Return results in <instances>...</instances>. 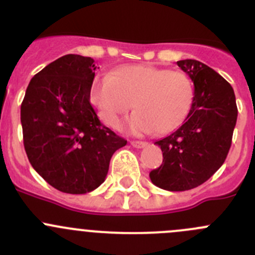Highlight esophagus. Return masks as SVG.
I'll return each mask as SVG.
<instances>
[{
    "label": "esophagus",
    "instance_id": "obj_1",
    "mask_svg": "<svg viewBox=\"0 0 255 255\" xmlns=\"http://www.w3.org/2000/svg\"><path fill=\"white\" fill-rule=\"evenodd\" d=\"M130 144H132V145L134 146V148H138V149L144 148V146L146 145V143L145 142H142V140H132V142H130Z\"/></svg>",
    "mask_w": 255,
    "mask_h": 255
}]
</instances>
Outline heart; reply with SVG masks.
<instances>
[{"label":"heart","instance_id":"1","mask_svg":"<svg viewBox=\"0 0 255 255\" xmlns=\"http://www.w3.org/2000/svg\"><path fill=\"white\" fill-rule=\"evenodd\" d=\"M195 89L181 71L149 65H125L113 75L96 78L90 87V101L105 125L116 127L132 107L135 112L120 125L134 135L176 130L189 116Z\"/></svg>","mask_w":255,"mask_h":255}]
</instances>
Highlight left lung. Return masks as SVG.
Segmentation results:
<instances>
[{
  "mask_svg": "<svg viewBox=\"0 0 255 255\" xmlns=\"http://www.w3.org/2000/svg\"><path fill=\"white\" fill-rule=\"evenodd\" d=\"M177 66L194 82V102L175 132L154 143L164 159L149 174L155 186L168 191L197 187L222 166L238 115L235 91L220 74L194 59L177 61Z\"/></svg>",
  "mask_w": 255,
  "mask_h": 255,
  "instance_id": "8db88e82",
  "label": "left lung"
}]
</instances>
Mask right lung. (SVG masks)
Listing matches in <instances>:
<instances>
[{"instance_id": "1", "label": "right lung", "mask_w": 255, "mask_h": 255, "mask_svg": "<svg viewBox=\"0 0 255 255\" xmlns=\"http://www.w3.org/2000/svg\"><path fill=\"white\" fill-rule=\"evenodd\" d=\"M95 60L68 54L30 80L20 106L29 163L49 185L86 194L106 179L110 160L127 140L101 123L90 102Z\"/></svg>"}]
</instances>
